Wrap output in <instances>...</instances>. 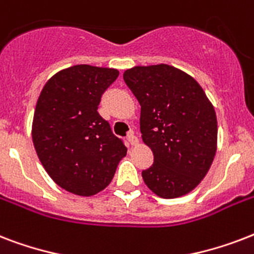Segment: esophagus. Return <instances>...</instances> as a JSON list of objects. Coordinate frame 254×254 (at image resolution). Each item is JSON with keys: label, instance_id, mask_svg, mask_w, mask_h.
<instances>
[{"label": "esophagus", "instance_id": "obj_1", "mask_svg": "<svg viewBox=\"0 0 254 254\" xmlns=\"http://www.w3.org/2000/svg\"><path fill=\"white\" fill-rule=\"evenodd\" d=\"M127 142L130 143L131 146H134V145H137V143H138V138L135 137L134 133H133V131H130V133L127 134Z\"/></svg>", "mask_w": 254, "mask_h": 254}]
</instances>
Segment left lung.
Wrapping results in <instances>:
<instances>
[{
    "mask_svg": "<svg viewBox=\"0 0 254 254\" xmlns=\"http://www.w3.org/2000/svg\"><path fill=\"white\" fill-rule=\"evenodd\" d=\"M124 80L141 105L139 127L154 162L143 170L146 186L165 199L192 191L216 153L217 120L193 77L167 64L133 67Z\"/></svg>",
    "mask_w": 254,
    "mask_h": 254,
    "instance_id": "obj_1",
    "label": "left lung"
}]
</instances>
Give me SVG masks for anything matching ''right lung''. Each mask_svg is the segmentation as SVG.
<instances>
[{
	"instance_id": "add662e5",
	"label": "right lung",
	"mask_w": 254,
	"mask_h": 254,
	"mask_svg": "<svg viewBox=\"0 0 254 254\" xmlns=\"http://www.w3.org/2000/svg\"><path fill=\"white\" fill-rule=\"evenodd\" d=\"M115 68L79 64L50 79L37 101L33 142L51 179L68 192L92 196L107 187L127 155L123 139L99 115Z\"/></svg>"
}]
</instances>
